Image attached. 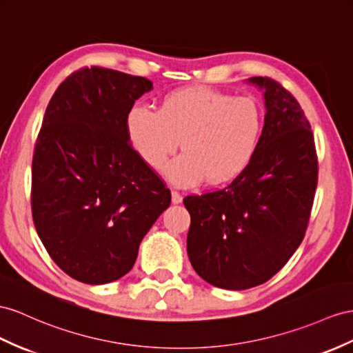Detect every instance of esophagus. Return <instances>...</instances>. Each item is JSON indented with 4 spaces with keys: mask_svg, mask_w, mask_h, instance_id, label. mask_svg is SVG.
<instances>
[{
    "mask_svg": "<svg viewBox=\"0 0 353 353\" xmlns=\"http://www.w3.org/2000/svg\"><path fill=\"white\" fill-rule=\"evenodd\" d=\"M183 200V196L180 195L177 191H171V201H173L174 204H180Z\"/></svg>",
    "mask_w": 353,
    "mask_h": 353,
    "instance_id": "obj_1",
    "label": "esophagus"
}]
</instances>
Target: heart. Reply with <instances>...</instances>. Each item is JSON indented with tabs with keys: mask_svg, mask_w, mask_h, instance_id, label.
<instances>
[{
	"mask_svg": "<svg viewBox=\"0 0 353 353\" xmlns=\"http://www.w3.org/2000/svg\"><path fill=\"white\" fill-rule=\"evenodd\" d=\"M125 130L132 149L152 168H159L182 146V155L162 170L170 182L188 188L207 179L221 185L241 174L255 157L264 113L252 97L189 86L167 94L158 110L132 105Z\"/></svg>",
	"mask_w": 353,
	"mask_h": 353,
	"instance_id": "1",
	"label": "heart"
}]
</instances>
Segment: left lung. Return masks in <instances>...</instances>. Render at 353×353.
<instances>
[{
	"instance_id": "8db88e82",
	"label": "left lung",
	"mask_w": 353,
	"mask_h": 353,
	"mask_svg": "<svg viewBox=\"0 0 353 353\" xmlns=\"http://www.w3.org/2000/svg\"><path fill=\"white\" fill-rule=\"evenodd\" d=\"M246 82L265 104L255 157L227 188L183 200L189 261L205 282L231 291L267 282L294 255L318 185L314 140L300 104L273 79Z\"/></svg>"
}]
</instances>
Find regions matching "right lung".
<instances>
[{
    "instance_id": "1",
    "label": "right lung",
    "mask_w": 353,
    "mask_h": 353,
    "mask_svg": "<svg viewBox=\"0 0 353 353\" xmlns=\"http://www.w3.org/2000/svg\"><path fill=\"white\" fill-rule=\"evenodd\" d=\"M152 82L82 68L53 94L32 158L35 230L57 265L79 282L121 279L171 203L170 189L135 152L125 116Z\"/></svg>"
}]
</instances>
